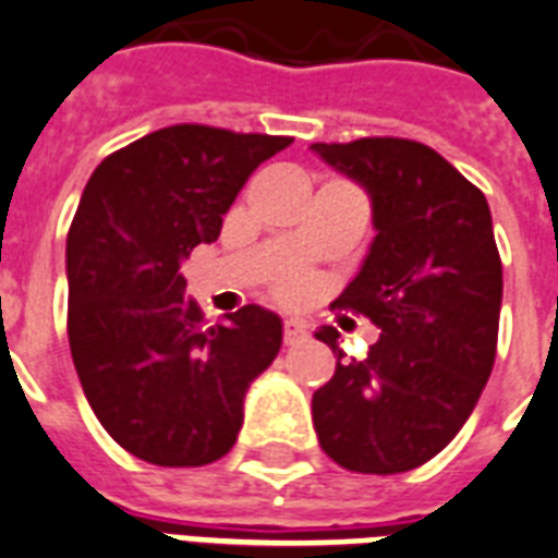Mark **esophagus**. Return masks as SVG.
Instances as JSON below:
<instances>
[{
    "instance_id": "34e87169",
    "label": "esophagus",
    "mask_w": 558,
    "mask_h": 558,
    "mask_svg": "<svg viewBox=\"0 0 558 558\" xmlns=\"http://www.w3.org/2000/svg\"><path fill=\"white\" fill-rule=\"evenodd\" d=\"M301 339H307V327L301 325V322H295V318L283 322V342H287V345H295Z\"/></svg>"
}]
</instances>
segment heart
Wrapping results in <instances>:
<instances>
[{
	"instance_id": "1",
	"label": "heart",
	"mask_w": 558,
	"mask_h": 558,
	"mask_svg": "<svg viewBox=\"0 0 558 558\" xmlns=\"http://www.w3.org/2000/svg\"><path fill=\"white\" fill-rule=\"evenodd\" d=\"M304 287H307V280H304V278H287V280H283V292H287V295H298V292H304Z\"/></svg>"
}]
</instances>
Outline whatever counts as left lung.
<instances>
[{"label": "left lung", "instance_id": "1", "mask_svg": "<svg viewBox=\"0 0 558 558\" xmlns=\"http://www.w3.org/2000/svg\"><path fill=\"white\" fill-rule=\"evenodd\" d=\"M372 198L374 240L336 307L380 327L365 360L342 363L313 395L327 457L356 474L424 465L462 430L497 351L504 266L486 195L430 146L398 137L313 143Z\"/></svg>", "mask_w": 558, "mask_h": 558}]
</instances>
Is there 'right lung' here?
I'll return each instance as SVG.
<instances>
[{
	"label": "right lung",
	"instance_id": "add662e5",
	"mask_svg": "<svg viewBox=\"0 0 558 558\" xmlns=\"http://www.w3.org/2000/svg\"><path fill=\"white\" fill-rule=\"evenodd\" d=\"M292 137L172 125L105 157L66 236L70 351L113 439L151 465L222 459L283 322L248 304L204 327L181 263L216 242L248 175Z\"/></svg>",
	"mask_w": 558,
	"mask_h": 558
}]
</instances>
